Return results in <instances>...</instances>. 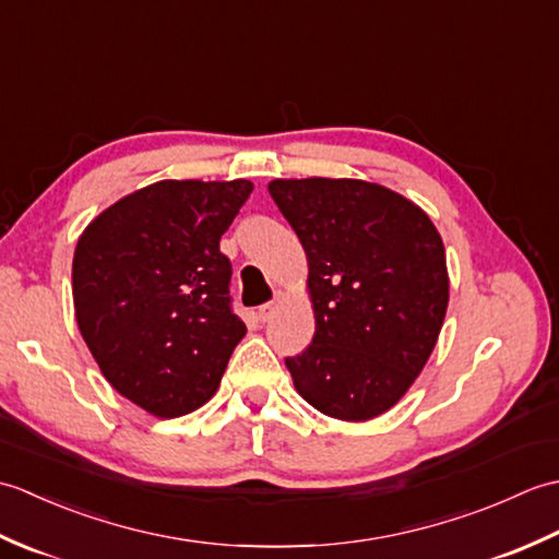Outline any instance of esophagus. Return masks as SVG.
I'll return each instance as SVG.
<instances>
[{
	"instance_id": "34e87169",
	"label": "esophagus",
	"mask_w": 559,
	"mask_h": 559,
	"mask_svg": "<svg viewBox=\"0 0 559 559\" xmlns=\"http://www.w3.org/2000/svg\"><path fill=\"white\" fill-rule=\"evenodd\" d=\"M283 302V295L281 293H276V295H273V300L271 302H264V305H261L259 307V322H269V319H271V314L273 312H276V307Z\"/></svg>"
}]
</instances>
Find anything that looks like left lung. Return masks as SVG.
Segmentation results:
<instances>
[{"mask_svg":"<svg viewBox=\"0 0 559 559\" xmlns=\"http://www.w3.org/2000/svg\"><path fill=\"white\" fill-rule=\"evenodd\" d=\"M307 254L314 338L286 358L298 394L338 420L389 411L420 374L449 302L444 245L427 213L362 180H273Z\"/></svg>","mask_w":559,"mask_h":559,"instance_id":"obj_1","label":"left lung"}]
</instances>
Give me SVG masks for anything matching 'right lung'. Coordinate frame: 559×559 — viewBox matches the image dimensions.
Instances as JSON below:
<instances>
[{"label":"right lung","mask_w":559,"mask_h":559,"mask_svg":"<svg viewBox=\"0 0 559 559\" xmlns=\"http://www.w3.org/2000/svg\"><path fill=\"white\" fill-rule=\"evenodd\" d=\"M252 189L249 180H160L105 209L79 237L71 283L81 336L105 379L156 418L204 406L247 334L221 235Z\"/></svg>","instance_id":"right-lung-1"}]
</instances>
